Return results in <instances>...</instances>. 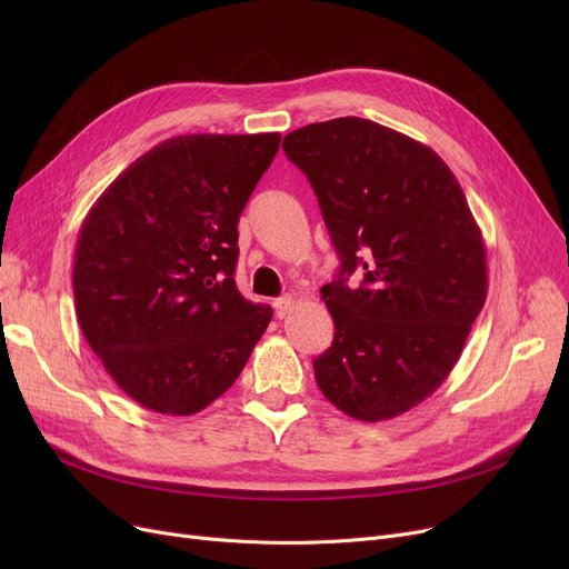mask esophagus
Masks as SVG:
<instances>
[{"label":"esophagus","mask_w":569,"mask_h":569,"mask_svg":"<svg viewBox=\"0 0 569 569\" xmlns=\"http://www.w3.org/2000/svg\"><path fill=\"white\" fill-rule=\"evenodd\" d=\"M274 309H277V316L279 318H286L292 309H295V300L290 295H286V297H279V300L274 302Z\"/></svg>","instance_id":"obj_1"}]
</instances>
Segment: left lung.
Returning a JSON list of instances; mask_svg holds the SVG:
<instances>
[{
  "instance_id": "8db88e82",
  "label": "left lung",
  "mask_w": 569,
  "mask_h": 569,
  "mask_svg": "<svg viewBox=\"0 0 569 569\" xmlns=\"http://www.w3.org/2000/svg\"><path fill=\"white\" fill-rule=\"evenodd\" d=\"M283 152L309 177L341 258L320 288L335 341L313 360L316 382L355 420H392L459 362L487 300L482 230L433 149L371 119L302 127ZM355 268L366 281L352 291Z\"/></svg>"
}]
</instances>
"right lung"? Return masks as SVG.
<instances>
[{"label": "right lung", "instance_id": "obj_1", "mask_svg": "<svg viewBox=\"0 0 569 569\" xmlns=\"http://www.w3.org/2000/svg\"><path fill=\"white\" fill-rule=\"evenodd\" d=\"M281 133L174 136L89 209L73 256L80 330L140 406L193 415L242 373L272 309L234 286L237 223Z\"/></svg>", "mask_w": 569, "mask_h": 569}]
</instances>
